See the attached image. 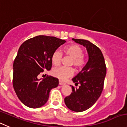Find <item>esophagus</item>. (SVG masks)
Instances as JSON below:
<instances>
[{
	"mask_svg": "<svg viewBox=\"0 0 127 127\" xmlns=\"http://www.w3.org/2000/svg\"><path fill=\"white\" fill-rule=\"evenodd\" d=\"M65 83L63 81L59 80V85H65Z\"/></svg>",
	"mask_w": 127,
	"mask_h": 127,
	"instance_id": "1",
	"label": "esophagus"
}]
</instances>
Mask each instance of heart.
Instances as JSON below:
<instances>
[{"instance_id":"b5f03b06","label":"heart","mask_w":127,"mask_h":127,"mask_svg":"<svg viewBox=\"0 0 127 127\" xmlns=\"http://www.w3.org/2000/svg\"><path fill=\"white\" fill-rule=\"evenodd\" d=\"M64 52L66 55L72 58L70 64L73 65L76 68H82L85 64L84 59V50L80 45L77 44H72L66 47L64 49ZM62 57V54L59 50L54 52L52 55V62L53 64L59 65L60 63ZM73 73V68L71 67H55L52 70V74L54 77L59 78L61 80H65L66 78L72 76Z\"/></svg>"}]
</instances>
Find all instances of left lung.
I'll return each mask as SVG.
<instances>
[{"label":"left lung","mask_w":127,"mask_h":127,"mask_svg":"<svg viewBox=\"0 0 127 127\" xmlns=\"http://www.w3.org/2000/svg\"><path fill=\"white\" fill-rule=\"evenodd\" d=\"M72 40L86 48L89 59L81 72L72 78L75 85L80 84L79 88L72 86V94L65 98L64 102L70 110L81 112L90 108L100 96L107 68L98 47L86 40L72 38Z\"/></svg>","instance_id":"obj_1"}]
</instances>
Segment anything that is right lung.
I'll use <instances>...</instances> for the list:
<instances>
[{"label": "right lung", "instance_id": "obj_1", "mask_svg": "<svg viewBox=\"0 0 127 127\" xmlns=\"http://www.w3.org/2000/svg\"><path fill=\"white\" fill-rule=\"evenodd\" d=\"M65 42L55 37L38 35L20 45L13 64V86L27 107L37 108L44 105L50 90L58 86V78L49 76L41 80L38 76L51 69L52 54Z\"/></svg>", "mask_w": 127, "mask_h": 127}]
</instances>
